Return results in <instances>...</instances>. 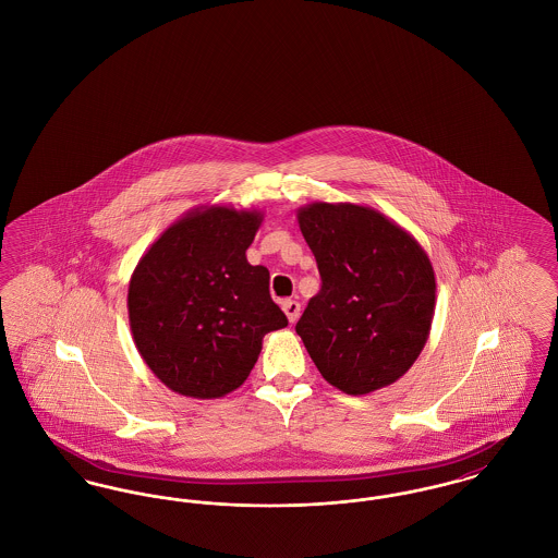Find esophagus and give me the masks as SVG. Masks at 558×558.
I'll list each match as a JSON object with an SVG mask.
<instances>
[{"mask_svg":"<svg viewBox=\"0 0 558 558\" xmlns=\"http://www.w3.org/2000/svg\"><path fill=\"white\" fill-rule=\"evenodd\" d=\"M300 311H302L300 302H295V300H286V302H283V313L288 315V322H298V317H300Z\"/></svg>","mask_w":558,"mask_h":558,"instance_id":"esophagus-1","label":"esophagus"}]
</instances>
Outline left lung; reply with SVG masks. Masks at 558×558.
Listing matches in <instances>:
<instances>
[{"mask_svg":"<svg viewBox=\"0 0 558 558\" xmlns=\"http://www.w3.org/2000/svg\"><path fill=\"white\" fill-rule=\"evenodd\" d=\"M322 292L295 323L323 378L359 397L408 374L437 306L435 268L417 239L378 209L313 202L295 211Z\"/></svg>","mask_w":558,"mask_h":558,"instance_id":"left-lung-1","label":"left lung"}]
</instances>
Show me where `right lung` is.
Here are the masks:
<instances>
[{
    "instance_id": "obj_1",
    "label": "right lung",
    "mask_w": 558,
    "mask_h": 558,
    "mask_svg": "<svg viewBox=\"0 0 558 558\" xmlns=\"http://www.w3.org/2000/svg\"><path fill=\"white\" fill-rule=\"evenodd\" d=\"M263 220L247 207H193L150 243L130 277L134 344L157 380L182 397L233 392L266 333L288 325L268 292V268L245 256Z\"/></svg>"
}]
</instances>
